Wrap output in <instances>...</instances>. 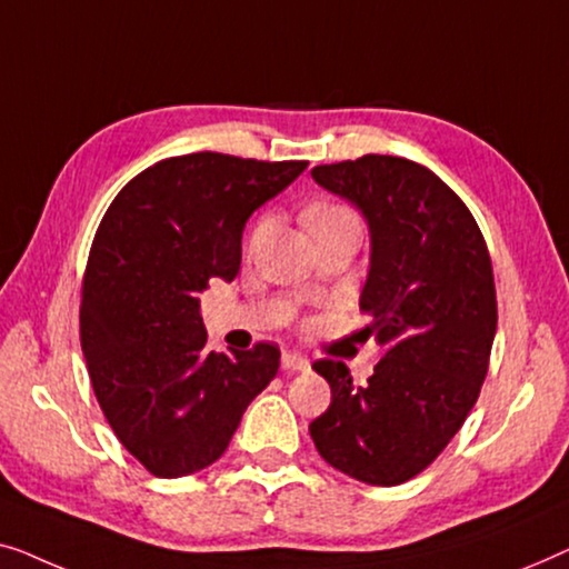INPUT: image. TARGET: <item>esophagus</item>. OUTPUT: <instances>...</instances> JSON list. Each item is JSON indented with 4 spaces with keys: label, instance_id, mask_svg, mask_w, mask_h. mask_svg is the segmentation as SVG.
Wrapping results in <instances>:
<instances>
[{
    "label": "esophagus",
    "instance_id": "esophagus-1",
    "mask_svg": "<svg viewBox=\"0 0 569 569\" xmlns=\"http://www.w3.org/2000/svg\"><path fill=\"white\" fill-rule=\"evenodd\" d=\"M281 366H283V371H301V373H307L309 368H311V363H309V358H307V356H301V353H291V350H286V353H283V358H281Z\"/></svg>",
    "mask_w": 569,
    "mask_h": 569
}]
</instances>
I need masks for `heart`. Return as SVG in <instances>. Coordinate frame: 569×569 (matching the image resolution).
<instances>
[{"mask_svg":"<svg viewBox=\"0 0 569 569\" xmlns=\"http://www.w3.org/2000/svg\"><path fill=\"white\" fill-rule=\"evenodd\" d=\"M303 223H307L309 234L315 239L325 234H335V231H342V229H361L358 216L340 203H317L307 208V213H303ZM262 231H266V221L258 223V229H254L252 234L254 242H258Z\"/></svg>","mask_w":569,"mask_h":569,"instance_id":"1","label":"heart"}]
</instances>
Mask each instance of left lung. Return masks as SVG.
Here are the masks:
<instances>
[{
    "label": "left lung",
    "instance_id": "1",
    "mask_svg": "<svg viewBox=\"0 0 569 569\" xmlns=\"http://www.w3.org/2000/svg\"><path fill=\"white\" fill-rule=\"evenodd\" d=\"M311 178L368 223L358 307L383 358L363 387L346 363H315L332 402L309 433L342 475L395 487L443 451L482 389L498 330L490 252L461 198L410 159L366 154L319 164Z\"/></svg>",
    "mask_w": 569,
    "mask_h": 569
}]
</instances>
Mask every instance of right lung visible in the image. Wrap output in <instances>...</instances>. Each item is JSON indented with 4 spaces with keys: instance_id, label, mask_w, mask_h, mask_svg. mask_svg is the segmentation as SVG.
Returning a JSON list of instances; mask_svg holds the SVG:
<instances>
[{
    "instance_id": "1",
    "label": "right lung",
    "mask_w": 569,
    "mask_h": 569,
    "mask_svg": "<svg viewBox=\"0 0 569 569\" xmlns=\"http://www.w3.org/2000/svg\"><path fill=\"white\" fill-rule=\"evenodd\" d=\"M303 170L216 151L170 157L102 216L82 286V353L118 441L154 477L211 467L276 379L273 342L206 350L201 293L213 278L234 281L247 219Z\"/></svg>"
}]
</instances>
